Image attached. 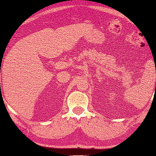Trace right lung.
I'll return each instance as SVG.
<instances>
[{"instance_id": "add662e5", "label": "right lung", "mask_w": 156, "mask_h": 156, "mask_svg": "<svg viewBox=\"0 0 156 156\" xmlns=\"http://www.w3.org/2000/svg\"><path fill=\"white\" fill-rule=\"evenodd\" d=\"M0 73H1V72H0Z\"/></svg>"}]
</instances>
